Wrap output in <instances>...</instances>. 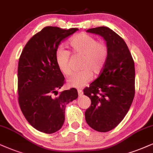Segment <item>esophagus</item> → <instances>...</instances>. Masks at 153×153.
Masks as SVG:
<instances>
[{
  "mask_svg": "<svg viewBox=\"0 0 153 153\" xmlns=\"http://www.w3.org/2000/svg\"><path fill=\"white\" fill-rule=\"evenodd\" d=\"M78 95L79 96H82V94H83L82 90H80V89H79V90H78Z\"/></svg>",
  "mask_w": 153,
  "mask_h": 153,
  "instance_id": "obj_1",
  "label": "esophagus"
}]
</instances>
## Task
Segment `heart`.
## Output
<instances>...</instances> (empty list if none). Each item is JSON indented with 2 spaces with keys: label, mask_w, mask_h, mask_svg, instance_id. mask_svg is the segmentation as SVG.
<instances>
[{
  "label": "heart",
  "mask_w": 153,
  "mask_h": 153,
  "mask_svg": "<svg viewBox=\"0 0 153 153\" xmlns=\"http://www.w3.org/2000/svg\"><path fill=\"white\" fill-rule=\"evenodd\" d=\"M73 53L82 56L80 68L82 70L75 72L68 80L69 85L81 88L91 80L94 74H99L103 70L109 56V49L103 41H97L94 36L85 33L75 36L69 42ZM70 52L63 47L56 51L55 58L58 68L63 75L71 73Z\"/></svg>",
  "instance_id": "1"
}]
</instances>
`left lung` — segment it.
Here are the masks:
<instances>
[{
    "mask_svg": "<svg viewBox=\"0 0 153 153\" xmlns=\"http://www.w3.org/2000/svg\"><path fill=\"white\" fill-rule=\"evenodd\" d=\"M102 36L109 56L98 78L83 90L91 100L85 111L88 124L99 132L117 127L128 113L135 95L134 61L124 40L107 27L89 29Z\"/></svg>",
    "mask_w": 153,
    "mask_h": 153,
    "instance_id": "8db88e82",
    "label": "left lung"
}]
</instances>
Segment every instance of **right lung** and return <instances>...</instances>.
Segmentation results:
<instances>
[{
  "label": "right lung",
  "mask_w": 153,
  "mask_h": 153,
  "mask_svg": "<svg viewBox=\"0 0 153 153\" xmlns=\"http://www.w3.org/2000/svg\"><path fill=\"white\" fill-rule=\"evenodd\" d=\"M78 30L46 27L29 40L19 59V105L27 121L42 133L50 134L61 129L66 104L78 98L75 88L58 94L65 78L55 58L61 42Z\"/></svg>",
  "instance_id": "add662e5"
}]
</instances>
